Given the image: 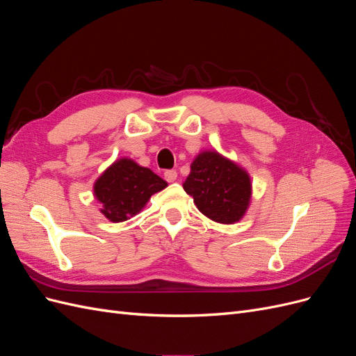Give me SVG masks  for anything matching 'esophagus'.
I'll use <instances>...</instances> for the list:
<instances>
[{"mask_svg": "<svg viewBox=\"0 0 356 356\" xmlns=\"http://www.w3.org/2000/svg\"><path fill=\"white\" fill-rule=\"evenodd\" d=\"M177 177H178V174H177L175 169H168V170H165V179H166L168 182H174V181L177 179Z\"/></svg>", "mask_w": 356, "mask_h": 356, "instance_id": "1", "label": "esophagus"}]
</instances>
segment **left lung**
<instances>
[{"label": "left lung", "instance_id": "obj_1", "mask_svg": "<svg viewBox=\"0 0 356 356\" xmlns=\"http://www.w3.org/2000/svg\"><path fill=\"white\" fill-rule=\"evenodd\" d=\"M184 190L203 215L221 224L243 217L252 191L250 175L217 152H203L193 160Z\"/></svg>", "mask_w": 356, "mask_h": 356}]
</instances>
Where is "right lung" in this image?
Wrapping results in <instances>:
<instances>
[{
	"label": "right lung",
	"mask_w": 356,
	"mask_h": 356,
	"mask_svg": "<svg viewBox=\"0 0 356 356\" xmlns=\"http://www.w3.org/2000/svg\"><path fill=\"white\" fill-rule=\"evenodd\" d=\"M165 187L168 182L152 169L139 166L131 159H120L98 178L93 190L105 217L122 222L136 215L154 193Z\"/></svg>",
	"instance_id": "obj_1"
}]
</instances>
